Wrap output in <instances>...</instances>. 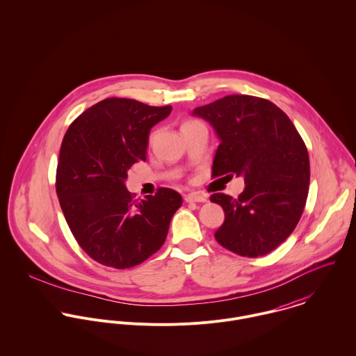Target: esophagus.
Here are the masks:
<instances>
[{"label":"esophagus","instance_id":"obj_1","mask_svg":"<svg viewBox=\"0 0 356 356\" xmlns=\"http://www.w3.org/2000/svg\"><path fill=\"white\" fill-rule=\"evenodd\" d=\"M185 200L188 203H204L207 202V197L203 195H197V193H191L188 196H185Z\"/></svg>","mask_w":356,"mask_h":356}]
</instances>
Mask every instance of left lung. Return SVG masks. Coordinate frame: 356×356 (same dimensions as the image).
<instances>
[{"label":"left lung","instance_id":"obj_1","mask_svg":"<svg viewBox=\"0 0 356 356\" xmlns=\"http://www.w3.org/2000/svg\"><path fill=\"white\" fill-rule=\"evenodd\" d=\"M192 115L207 120L220 141L212 177L234 174L245 182L237 199L211 196L225 211L216 241L241 256L271 252L291 236L305 209L309 185L305 141L282 109L254 96H226Z\"/></svg>","mask_w":356,"mask_h":356}]
</instances>
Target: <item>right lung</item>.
<instances>
[{"label": "right lung", "mask_w": 356, "mask_h": 356, "mask_svg": "<svg viewBox=\"0 0 356 356\" xmlns=\"http://www.w3.org/2000/svg\"><path fill=\"white\" fill-rule=\"evenodd\" d=\"M130 99H106L82 112L60 148L56 192L81 248L96 261L129 268L157 252L182 205L178 192L160 188L133 202L127 172L147 159L149 131L171 113Z\"/></svg>", "instance_id": "add662e5"}]
</instances>
